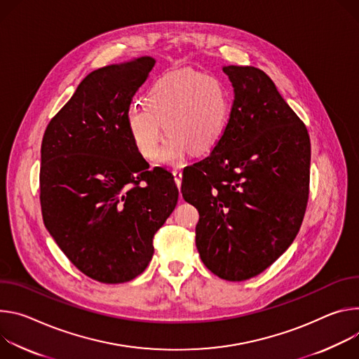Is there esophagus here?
<instances>
[{"label":"esophagus","mask_w":359,"mask_h":359,"mask_svg":"<svg viewBox=\"0 0 359 359\" xmlns=\"http://www.w3.org/2000/svg\"><path fill=\"white\" fill-rule=\"evenodd\" d=\"M172 175H174V180H175V184L180 187L181 185V181H182V171L180 168H175L172 171Z\"/></svg>","instance_id":"1"}]
</instances>
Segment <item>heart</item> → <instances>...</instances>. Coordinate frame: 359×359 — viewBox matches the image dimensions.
I'll list each match as a JSON object with an SVG mask.
<instances>
[{
    "label": "heart",
    "mask_w": 359,
    "mask_h": 359,
    "mask_svg": "<svg viewBox=\"0 0 359 359\" xmlns=\"http://www.w3.org/2000/svg\"><path fill=\"white\" fill-rule=\"evenodd\" d=\"M231 95L215 76L195 69L171 71L149 87L147 104H133L127 112L131 138L147 159L158 155L165 124V164L181 163L187 152L205 154L221 141L229 119Z\"/></svg>",
    "instance_id": "1"
}]
</instances>
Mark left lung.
<instances>
[{
	"instance_id": "obj_1",
	"label": "left lung",
	"mask_w": 359,
	"mask_h": 359,
	"mask_svg": "<svg viewBox=\"0 0 359 359\" xmlns=\"http://www.w3.org/2000/svg\"><path fill=\"white\" fill-rule=\"evenodd\" d=\"M233 87L226 130L182 178L200 212L196 250L226 281H245L280 258L301 228L309 195L305 124L259 68L228 65Z\"/></svg>"
}]
</instances>
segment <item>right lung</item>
<instances>
[{"instance_id": "add662e5", "label": "right lung", "mask_w": 359, "mask_h": 359, "mask_svg": "<svg viewBox=\"0 0 359 359\" xmlns=\"http://www.w3.org/2000/svg\"><path fill=\"white\" fill-rule=\"evenodd\" d=\"M155 65L151 57L88 74L47 126L39 203L67 258L104 284L134 280L149 264L155 232L178 201L174 177L149 170L127 112Z\"/></svg>"}]
</instances>
